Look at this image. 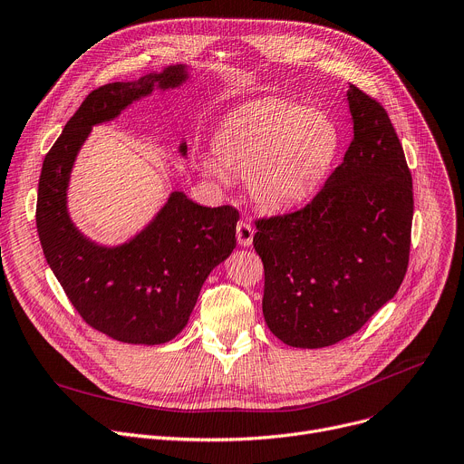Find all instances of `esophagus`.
Masks as SVG:
<instances>
[{"instance_id": "34e87169", "label": "esophagus", "mask_w": 464, "mask_h": 464, "mask_svg": "<svg viewBox=\"0 0 464 464\" xmlns=\"http://www.w3.org/2000/svg\"><path fill=\"white\" fill-rule=\"evenodd\" d=\"M237 240L240 246H251V242H254V227H251V224L244 220L237 224Z\"/></svg>"}]
</instances>
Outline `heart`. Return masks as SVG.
Returning <instances> with one entry per match:
<instances>
[{
  "label": "heart",
  "instance_id": "1",
  "mask_svg": "<svg viewBox=\"0 0 464 464\" xmlns=\"http://www.w3.org/2000/svg\"><path fill=\"white\" fill-rule=\"evenodd\" d=\"M334 120L300 103L266 98L229 112L213 139L215 157L203 172L222 183L246 176L249 196L266 208H283L313 194L339 153Z\"/></svg>",
  "mask_w": 464,
  "mask_h": 464
}]
</instances>
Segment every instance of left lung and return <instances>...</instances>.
I'll return each mask as SVG.
<instances>
[{
    "label": "left lung",
    "mask_w": 464,
    "mask_h": 464,
    "mask_svg": "<svg viewBox=\"0 0 464 464\" xmlns=\"http://www.w3.org/2000/svg\"><path fill=\"white\" fill-rule=\"evenodd\" d=\"M353 140L320 192L294 213L256 220L263 314L294 348L357 333L398 292L409 265L412 178L383 105L350 85Z\"/></svg>",
    "instance_id": "obj_1"
}]
</instances>
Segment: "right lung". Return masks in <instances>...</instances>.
Returning a JSON list of instances; mask_svg holds the SVG:
<instances>
[{
	"label": "right lung",
	"mask_w": 464,
	"mask_h": 464,
	"mask_svg": "<svg viewBox=\"0 0 464 464\" xmlns=\"http://www.w3.org/2000/svg\"><path fill=\"white\" fill-rule=\"evenodd\" d=\"M187 77L178 64L92 91L42 164L36 229L44 257L81 318L120 343L164 344L187 325L207 276L237 246L238 210L203 207L172 192L133 240L105 247L82 237L68 217L70 172L92 125L116 118L155 87H179ZM179 151L187 153L185 142Z\"/></svg>",
	"instance_id": "right-lung-1"
}]
</instances>
